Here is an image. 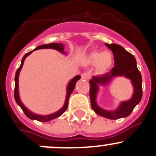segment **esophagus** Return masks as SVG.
<instances>
[{"instance_id": "obj_1", "label": "esophagus", "mask_w": 156, "mask_h": 156, "mask_svg": "<svg viewBox=\"0 0 156 156\" xmlns=\"http://www.w3.org/2000/svg\"><path fill=\"white\" fill-rule=\"evenodd\" d=\"M90 75L88 73V72H84V73L81 74V78H84V79H85V80L89 79V78H90Z\"/></svg>"}]
</instances>
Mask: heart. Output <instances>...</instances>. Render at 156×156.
Wrapping results in <instances>:
<instances>
[{
  "instance_id": "heart-1",
  "label": "heart",
  "mask_w": 156,
  "mask_h": 156,
  "mask_svg": "<svg viewBox=\"0 0 156 156\" xmlns=\"http://www.w3.org/2000/svg\"><path fill=\"white\" fill-rule=\"evenodd\" d=\"M88 62L90 64L98 65V68L101 72H104L110 68L113 62V57L110 52H101L95 50L90 52L88 56Z\"/></svg>"
}]
</instances>
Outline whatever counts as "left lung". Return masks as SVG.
Here are the masks:
<instances>
[{
  "label": "left lung",
  "instance_id": "8db88e82",
  "mask_svg": "<svg viewBox=\"0 0 156 156\" xmlns=\"http://www.w3.org/2000/svg\"><path fill=\"white\" fill-rule=\"evenodd\" d=\"M106 46L112 50L114 58V67L109 72L101 76L93 77L90 82V105L95 113L106 118L116 120L129 116L134 107L140 102L143 96L142 75L136 66V61L133 55L117 44H108ZM124 76L132 81L134 87V93L132 98L127 101L122 102L120 107L114 112H107L100 108L96 104V94L98 84H105L112 77Z\"/></svg>",
  "mask_w": 156,
  "mask_h": 156
}]
</instances>
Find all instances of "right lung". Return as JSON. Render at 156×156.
<instances>
[{"mask_svg": "<svg viewBox=\"0 0 156 156\" xmlns=\"http://www.w3.org/2000/svg\"><path fill=\"white\" fill-rule=\"evenodd\" d=\"M56 49V50L59 51V52H62V53H65L64 52V45L62 43H50V44H46V45H42V46H39L38 47H36V49H33V51H30V52H27L22 58V61H21V64L20 66L18 68V69L16 70V75H15V88H14V98L15 101H16V104L21 107V109L23 110V113H25L26 116L27 117H29L31 120H38V121L40 122H47L49 121V120H52V119H55L58 116H61L63 113L66 110V109L68 108V104H69V97H70L71 94L72 93L73 91L74 88L75 87V84H76L77 81L79 80L81 78V76L80 75H77L75 76L73 79H72L70 81V82L69 83V85H68L67 87V94H66V102H65L64 106L62 109H60L58 111L55 112V113H52V114L50 115H47V116H40V115H37L35 114V113H31L29 110H27V107L22 104V102L20 100V97H19V91H18V77H19V74L20 72L21 69L23 67V65L24 60L25 58H27V56H28L31 52H33L34 50H36V49Z\"/></svg>", "mask_w": 156, "mask_h": 156, "instance_id": "right-lung-1", "label": "right lung"}]
</instances>
